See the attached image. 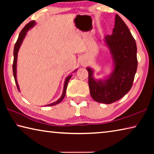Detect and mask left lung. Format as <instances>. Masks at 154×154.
Returning <instances> with one entry per match:
<instances>
[{
	"instance_id": "1",
	"label": "left lung",
	"mask_w": 154,
	"mask_h": 154,
	"mask_svg": "<svg viewBox=\"0 0 154 154\" xmlns=\"http://www.w3.org/2000/svg\"><path fill=\"white\" fill-rule=\"evenodd\" d=\"M115 67L107 79L96 81L93 71L87 68L90 95L96 102L111 104L121 99L132 86L137 69L136 41L128 28L118 14L112 35L105 37Z\"/></svg>"
}]
</instances>
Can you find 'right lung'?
I'll list each match as a JSON object with an SVG mask.
<instances>
[{
  "mask_svg": "<svg viewBox=\"0 0 154 154\" xmlns=\"http://www.w3.org/2000/svg\"><path fill=\"white\" fill-rule=\"evenodd\" d=\"M35 24V21H31L28 24H27L25 26L24 28H23V29L21 30V32L19 35V36H18V38L16 41V43L15 44V46H14V63H13V72H14V79H15V83H16V85H17V88L18 90H19V85L17 84V79H16V67H17V53H18V51H19V49L20 48V45L21 44H22L23 39H24L26 35V32L28 31V30L30 29V28H32V26H34V25ZM72 77V75H69V76H68L66 79H65V82H64V90H63V93H62V95L61 96V97L58 100L56 101L55 103H53L51 104H49V105H45V106H54V105H56L57 104H58L61 102V101L63 100L65 94H66V88H67V85H68V83H69L70 79H71V77Z\"/></svg>",
  "mask_w": 154,
  "mask_h": 154,
  "instance_id": "right-lung-1",
  "label": "right lung"
}]
</instances>
